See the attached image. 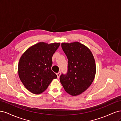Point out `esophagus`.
Masks as SVG:
<instances>
[{
  "instance_id": "obj_1",
  "label": "esophagus",
  "mask_w": 121,
  "mask_h": 121,
  "mask_svg": "<svg viewBox=\"0 0 121 121\" xmlns=\"http://www.w3.org/2000/svg\"><path fill=\"white\" fill-rule=\"evenodd\" d=\"M60 72H58L57 74H56V75H57V78H60Z\"/></svg>"
}]
</instances>
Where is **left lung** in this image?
<instances>
[{
    "label": "left lung",
    "mask_w": 121,
    "mask_h": 121,
    "mask_svg": "<svg viewBox=\"0 0 121 121\" xmlns=\"http://www.w3.org/2000/svg\"><path fill=\"white\" fill-rule=\"evenodd\" d=\"M61 48L68 60V72L60 76L65 90L72 96L81 94L93 82L96 73L95 62L87 47L78 42L62 43Z\"/></svg>",
    "instance_id": "left-lung-1"
}]
</instances>
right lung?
<instances>
[{"label": "right lung", "instance_id": "add662e5", "mask_svg": "<svg viewBox=\"0 0 121 121\" xmlns=\"http://www.w3.org/2000/svg\"><path fill=\"white\" fill-rule=\"evenodd\" d=\"M60 43L48 44L39 42L29 48L21 56L18 73L24 86L31 92L39 94L44 92L57 76L52 70V57Z\"/></svg>", "mask_w": 121, "mask_h": 121}]
</instances>
